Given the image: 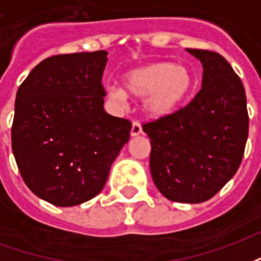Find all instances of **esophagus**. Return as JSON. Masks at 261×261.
Instances as JSON below:
<instances>
[{
	"label": "esophagus",
	"instance_id": "esophagus-1",
	"mask_svg": "<svg viewBox=\"0 0 261 261\" xmlns=\"http://www.w3.org/2000/svg\"><path fill=\"white\" fill-rule=\"evenodd\" d=\"M131 137H137L142 134V128H141V124L138 123V121H134L133 125H131V131H130Z\"/></svg>",
	"mask_w": 261,
	"mask_h": 261
}]
</instances>
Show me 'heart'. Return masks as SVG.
I'll use <instances>...</instances> for the list:
<instances>
[{
  "instance_id": "obj_1",
  "label": "heart",
  "mask_w": 261,
  "mask_h": 261,
  "mask_svg": "<svg viewBox=\"0 0 261 261\" xmlns=\"http://www.w3.org/2000/svg\"><path fill=\"white\" fill-rule=\"evenodd\" d=\"M196 89L190 69L170 61H153L123 75V88L106 85L105 93L116 108H123L127 93L142 99V113L153 120L176 113Z\"/></svg>"
}]
</instances>
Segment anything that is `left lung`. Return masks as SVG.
Wrapping results in <instances>:
<instances>
[{"instance_id":"obj_1","label":"left lung","mask_w":261,"mask_h":261,"mask_svg":"<svg viewBox=\"0 0 261 261\" xmlns=\"http://www.w3.org/2000/svg\"><path fill=\"white\" fill-rule=\"evenodd\" d=\"M202 65L201 89L172 116L142 125L149 169L161 194L176 202L210 200L233 177L249 133L246 93L226 60L186 48Z\"/></svg>"}]
</instances>
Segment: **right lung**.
Returning a JSON list of instances; mask_svg holds the SVG:
<instances>
[{
    "instance_id": "1",
    "label": "right lung",
    "mask_w": 261,
    "mask_h": 261,
    "mask_svg": "<svg viewBox=\"0 0 261 261\" xmlns=\"http://www.w3.org/2000/svg\"><path fill=\"white\" fill-rule=\"evenodd\" d=\"M105 50L60 54L32 69L15 100L12 152L39 198L72 207L102 192L131 123L103 109Z\"/></svg>"
}]
</instances>
